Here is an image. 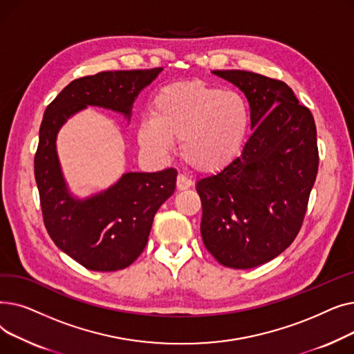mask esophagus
Here are the masks:
<instances>
[{
	"instance_id": "obj_1",
	"label": "esophagus",
	"mask_w": 354,
	"mask_h": 354,
	"mask_svg": "<svg viewBox=\"0 0 354 354\" xmlns=\"http://www.w3.org/2000/svg\"><path fill=\"white\" fill-rule=\"evenodd\" d=\"M191 187H192V180L189 178L185 176V175L179 174L178 178H176V188L179 191H185V189H188Z\"/></svg>"
}]
</instances>
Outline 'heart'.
I'll return each mask as SVG.
<instances>
[{
  "label": "heart",
  "mask_w": 354,
  "mask_h": 354,
  "mask_svg": "<svg viewBox=\"0 0 354 354\" xmlns=\"http://www.w3.org/2000/svg\"><path fill=\"white\" fill-rule=\"evenodd\" d=\"M152 118L138 127L139 143L165 155L180 140V155L194 171L224 169L243 151L251 126V109L234 90L202 80L162 87L152 102Z\"/></svg>",
  "instance_id": "obj_1"
}]
</instances>
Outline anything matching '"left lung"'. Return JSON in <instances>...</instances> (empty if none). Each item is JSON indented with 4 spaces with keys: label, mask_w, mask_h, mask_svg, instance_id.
<instances>
[{
    "label": "left lung",
    "mask_w": 354,
    "mask_h": 354,
    "mask_svg": "<svg viewBox=\"0 0 354 354\" xmlns=\"http://www.w3.org/2000/svg\"><path fill=\"white\" fill-rule=\"evenodd\" d=\"M244 91L252 135L243 153L196 183L203 244L222 266L250 270L291 245L319 169L317 130L308 107L281 80L215 70Z\"/></svg>",
    "instance_id": "left-lung-1"
}]
</instances>
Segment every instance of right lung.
<instances>
[{"instance_id":"1","label":"right lung","mask_w":354,"mask_h":354,"mask_svg":"<svg viewBox=\"0 0 354 354\" xmlns=\"http://www.w3.org/2000/svg\"><path fill=\"white\" fill-rule=\"evenodd\" d=\"M162 67L102 71L73 80L46 109L34 156V176L43 221L63 252L91 271H118L132 264L147 244L155 214L176 187V169L129 172L107 191L84 201L73 198L55 152L60 126L86 106H100L130 118L139 91Z\"/></svg>"}]
</instances>
